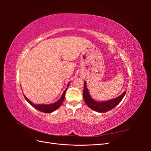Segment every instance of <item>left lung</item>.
<instances>
[{
    "label": "left lung",
    "instance_id": "8db88e82",
    "mask_svg": "<svg viewBox=\"0 0 151 151\" xmlns=\"http://www.w3.org/2000/svg\"><path fill=\"white\" fill-rule=\"evenodd\" d=\"M126 91H124L120 96L115 98H113L107 101H96L91 96L89 90L86 87V83L84 81V92H83V98L84 101L86 104L93 110L97 111L99 113H105L111 109H113L115 106L119 104L122 99L125 95Z\"/></svg>",
    "mask_w": 151,
    "mask_h": 151
}]
</instances>
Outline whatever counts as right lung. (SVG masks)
Masks as SVG:
<instances>
[{"instance_id":"add662e5","label":"right lung","mask_w":151,"mask_h":151,"mask_svg":"<svg viewBox=\"0 0 151 151\" xmlns=\"http://www.w3.org/2000/svg\"><path fill=\"white\" fill-rule=\"evenodd\" d=\"M70 82L68 83L67 84V88L65 89V90L63 91V93L62 95L61 98L59 99L57 101L53 103L52 104H34L33 102H31L30 100L27 98L24 95V98L26 99V100L29 104H30L32 106L33 108H35V109H38L40 111H42L43 113H52L54 111H55L57 109H58L59 107H60V105L62 104L63 100H64L65 98V93L66 91L68 88V86H69V84H70Z\"/></svg>"}]
</instances>
